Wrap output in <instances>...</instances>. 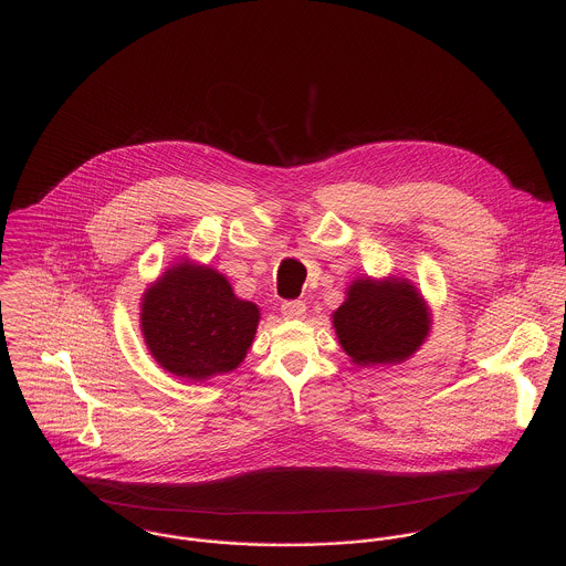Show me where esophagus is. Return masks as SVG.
Here are the masks:
<instances>
[{"instance_id": "esophagus-1", "label": "esophagus", "mask_w": 566, "mask_h": 566, "mask_svg": "<svg viewBox=\"0 0 566 566\" xmlns=\"http://www.w3.org/2000/svg\"><path fill=\"white\" fill-rule=\"evenodd\" d=\"M281 314L287 321H303L307 314V307L303 301H287L281 305Z\"/></svg>"}]
</instances>
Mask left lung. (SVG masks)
I'll return each instance as SVG.
<instances>
[{
    "instance_id": "8db88e82",
    "label": "left lung",
    "mask_w": 566,
    "mask_h": 566,
    "mask_svg": "<svg viewBox=\"0 0 566 566\" xmlns=\"http://www.w3.org/2000/svg\"><path fill=\"white\" fill-rule=\"evenodd\" d=\"M339 346L357 366H395L409 359L431 331V310L401 276H359L333 312Z\"/></svg>"
}]
</instances>
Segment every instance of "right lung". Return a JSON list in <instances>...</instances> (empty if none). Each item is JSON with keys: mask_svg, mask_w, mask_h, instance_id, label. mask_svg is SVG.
Masks as SVG:
<instances>
[{"mask_svg": "<svg viewBox=\"0 0 566 566\" xmlns=\"http://www.w3.org/2000/svg\"><path fill=\"white\" fill-rule=\"evenodd\" d=\"M259 318V307L235 296L224 274L182 256L144 292L139 323L163 370L207 381L242 364Z\"/></svg>", "mask_w": 566, "mask_h": 566, "instance_id": "add662e5", "label": "right lung"}]
</instances>
